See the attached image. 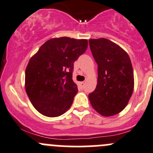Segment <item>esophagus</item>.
Listing matches in <instances>:
<instances>
[{
  "label": "esophagus",
  "mask_w": 153,
  "mask_h": 153,
  "mask_svg": "<svg viewBox=\"0 0 153 153\" xmlns=\"http://www.w3.org/2000/svg\"><path fill=\"white\" fill-rule=\"evenodd\" d=\"M80 86H81V88H83V87H84V82H81V83H80Z\"/></svg>",
  "instance_id": "obj_1"
}]
</instances>
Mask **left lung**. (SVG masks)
<instances>
[{"mask_svg": "<svg viewBox=\"0 0 153 153\" xmlns=\"http://www.w3.org/2000/svg\"><path fill=\"white\" fill-rule=\"evenodd\" d=\"M98 65L96 89L89 94L92 107L104 117L123 111L134 90V73L129 56L121 47L105 38L89 39Z\"/></svg>", "mask_w": 153, "mask_h": 153, "instance_id": "1", "label": "left lung"}]
</instances>
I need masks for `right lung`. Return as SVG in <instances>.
I'll list each match as a JSON object with an SVG mask.
<instances>
[{"label": "right lung", "mask_w": 153, "mask_h": 153, "mask_svg": "<svg viewBox=\"0 0 153 153\" xmlns=\"http://www.w3.org/2000/svg\"><path fill=\"white\" fill-rule=\"evenodd\" d=\"M87 39L54 38L45 42L29 60L25 90L34 108L56 117L68 111L78 93L72 80L74 62L87 48Z\"/></svg>", "instance_id": "right-lung-1"}]
</instances>
